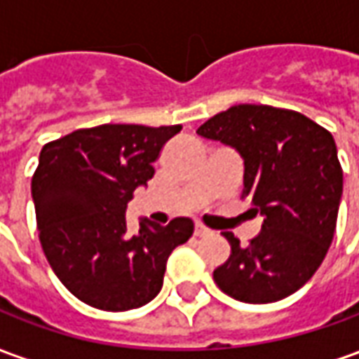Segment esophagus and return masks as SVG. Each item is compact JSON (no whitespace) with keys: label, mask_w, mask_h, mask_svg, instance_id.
<instances>
[{"label":"esophagus","mask_w":359,"mask_h":359,"mask_svg":"<svg viewBox=\"0 0 359 359\" xmlns=\"http://www.w3.org/2000/svg\"><path fill=\"white\" fill-rule=\"evenodd\" d=\"M194 234H196V236H208V234H211V231L208 229V226H203V225H200V223H198V225H196V229H194Z\"/></svg>","instance_id":"obj_1"}]
</instances>
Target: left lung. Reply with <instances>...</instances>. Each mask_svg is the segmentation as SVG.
Here are the masks:
<instances>
[{
    "mask_svg": "<svg viewBox=\"0 0 359 359\" xmlns=\"http://www.w3.org/2000/svg\"><path fill=\"white\" fill-rule=\"evenodd\" d=\"M198 134L238 149L242 200L264 215L262 233L242 246L223 233L231 256L213 271L234 300H283L313 277L331 246L342 196V167L332 134L298 111L238 103L208 118Z\"/></svg>",
    "mask_w": 359,
    "mask_h": 359,
    "instance_id": "left-lung-1",
    "label": "left lung"
}]
</instances>
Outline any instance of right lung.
Returning a JSON list of instances; mask_svg holds the SVG:
<instances>
[{
	"label": "right lung",
	"instance_id": "add662e5",
	"mask_svg": "<svg viewBox=\"0 0 359 359\" xmlns=\"http://www.w3.org/2000/svg\"><path fill=\"white\" fill-rule=\"evenodd\" d=\"M180 125H100L48 142L32 175L40 244L69 292L92 308L126 311L154 300L171 252L194 223L148 219L133 234L126 203L154 177L165 142Z\"/></svg>",
	"mask_w": 359,
	"mask_h": 359
}]
</instances>
